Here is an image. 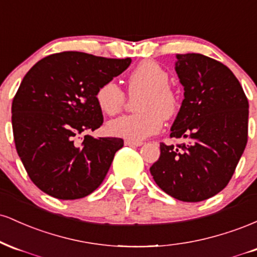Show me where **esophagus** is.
<instances>
[{"label": "esophagus", "mask_w": 257, "mask_h": 257, "mask_svg": "<svg viewBox=\"0 0 257 257\" xmlns=\"http://www.w3.org/2000/svg\"><path fill=\"white\" fill-rule=\"evenodd\" d=\"M143 141H133V140H125L124 145L125 146H141L143 145Z\"/></svg>", "instance_id": "obj_1"}]
</instances>
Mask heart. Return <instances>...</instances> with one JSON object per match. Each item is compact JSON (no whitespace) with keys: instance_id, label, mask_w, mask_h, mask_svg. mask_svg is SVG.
<instances>
[{"instance_id":"heart-1","label":"heart","mask_w":257,"mask_h":257,"mask_svg":"<svg viewBox=\"0 0 257 257\" xmlns=\"http://www.w3.org/2000/svg\"><path fill=\"white\" fill-rule=\"evenodd\" d=\"M167 70L153 60L141 61L129 73L128 91L140 94L135 104V114H126L110 120L106 132L112 137L141 141L159 132L163 119L172 118L179 108V95L168 84ZM95 101L106 114L120 111L125 101L124 91L114 81L104 82L96 89Z\"/></svg>"}]
</instances>
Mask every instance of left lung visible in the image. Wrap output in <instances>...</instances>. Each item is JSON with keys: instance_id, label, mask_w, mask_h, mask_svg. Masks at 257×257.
I'll use <instances>...</instances> for the list:
<instances>
[{"instance_id": "8db88e82", "label": "left lung", "mask_w": 257, "mask_h": 257, "mask_svg": "<svg viewBox=\"0 0 257 257\" xmlns=\"http://www.w3.org/2000/svg\"><path fill=\"white\" fill-rule=\"evenodd\" d=\"M184 100L170 138L150 168L164 192L182 202H202L226 187L247 141L249 102L237 77L220 61L196 53L176 54Z\"/></svg>"}]
</instances>
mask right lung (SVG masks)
Masks as SVG:
<instances>
[{
    "instance_id": "obj_1",
    "label": "right lung",
    "mask_w": 257,
    "mask_h": 257,
    "mask_svg": "<svg viewBox=\"0 0 257 257\" xmlns=\"http://www.w3.org/2000/svg\"><path fill=\"white\" fill-rule=\"evenodd\" d=\"M131 63V58L63 52L43 58L23 78L12 104L14 143L31 181L44 193L83 198L104 181L123 140L85 133L104 122L96 89Z\"/></svg>"
}]
</instances>
